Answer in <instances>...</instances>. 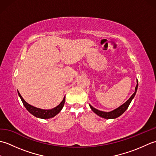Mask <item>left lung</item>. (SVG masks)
<instances>
[{
  "instance_id": "obj_1",
  "label": "left lung",
  "mask_w": 156,
  "mask_h": 156,
  "mask_svg": "<svg viewBox=\"0 0 156 156\" xmlns=\"http://www.w3.org/2000/svg\"><path fill=\"white\" fill-rule=\"evenodd\" d=\"M137 87H138V83L137 84L136 87H135V92H134L133 94L131 95V97L129 98V100L127 102H125L123 105H122L119 108H116L115 110L112 111H111V112H103V111L97 110V109H96L93 107H92L90 105H90V107L91 109L92 110V111H93L94 112H95V113L97 114V115L100 116V117H101L102 118H105V119H115V118L119 117V116H121L126 110H127V108L129 107V105H130V103H131L132 99L134 98L135 94H136V92H137Z\"/></svg>"
}]
</instances>
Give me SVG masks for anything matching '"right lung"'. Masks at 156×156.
Masks as SVG:
<instances>
[{"label": "right lung", "mask_w": 156, "mask_h": 156, "mask_svg": "<svg viewBox=\"0 0 156 156\" xmlns=\"http://www.w3.org/2000/svg\"><path fill=\"white\" fill-rule=\"evenodd\" d=\"M19 96L21 98V101L23 102V105L25 106V107L27 108V110L30 112L31 114L34 115L35 117L41 118V119H49L51 117H54L57 114H58L60 111L62 109L63 107H64V103H65V97L63 99V101L61 102V103L59 104L57 107L52 108V109H49V110H44V109H41L36 108L35 107H33V106L28 104L27 102H26L24 99L23 98L21 95L18 91Z\"/></svg>", "instance_id": "right-lung-1"}]
</instances>
